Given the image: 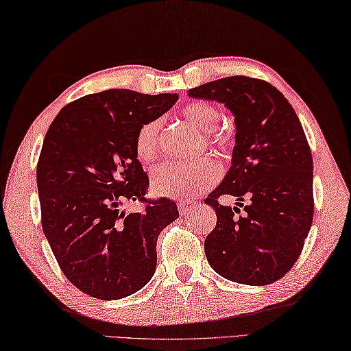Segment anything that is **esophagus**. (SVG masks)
Masks as SVG:
<instances>
[{
    "label": "esophagus",
    "mask_w": 351,
    "mask_h": 351,
    "mask_svg": "<svg viewBox=\"0 0 351 351\" xmlns=\"http://www.w3.org/2000/svg\"><path fill=\"white\" fill-rule=\"evenodd\" d=\"M178 206V212H180V215H188V213L192 210V207L195 204L194 203H188V202H180L177 204Z\"/></svg>",
    "instance_id": "esophagus-1"
}]
</instances>
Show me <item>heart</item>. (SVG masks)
<instances>
[{"label":"heart","instance_id":"1","mask_svg":"<svg viewBox=\"0 0 351 351\" xmlns=\"http://www.w3.org/2000/svg\"><path fill=\"white\" fill-rule=\"evenodd\" d=\"M184 119L194 124L199 132L209 133L213 147L226 149L230 145V134L219 128L221 112L215 104L206 101L191 103L182 110ZM162 121L153 119L142 125L134 138V152L142 163H152L160 153ZM221 169L218 162L203 159L194 163L171 162L156 168L152 177V186L156 194L169 198H192L212 188L218 182Z\"/></svg>","mask_w":351,"mask_h":351}]
</instances>
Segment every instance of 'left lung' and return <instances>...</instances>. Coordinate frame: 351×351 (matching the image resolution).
<instances>
[{"label": "left lung", "mask_w": 351, "mask_h": 351, "mask_svg": "<svg viewBox=\"0 0 351 351\" xmlns=\"http://www.w3.org/2000/svg\"><path fill=\"white\" fill-rule=\"evenodd\" d=\"M189 97L223 103L234 115L232 167L206 204L217 212L204 253L228 280L269 285L302 254L313 218V162L302 123L288 99L261 78L232 75L189 89ZM223 195L238 208L219 205Z\"/></svg>", "instance_id": "obj_1"}]
</instances>
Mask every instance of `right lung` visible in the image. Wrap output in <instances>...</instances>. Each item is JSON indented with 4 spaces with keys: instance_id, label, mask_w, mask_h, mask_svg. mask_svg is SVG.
Here are the masks:
<instances>
[{
    "instance_id": "right-lung-1",
    "label": "right lung",
    "mask_w": 351,
    "mask_h": 351,
    "mask_svg": "<svg viewBox=\"0 0 351 351\" xmlns=\"http://www.w3.org/2000/svg\"><path fill=\"white\" fill-rule=\"evenodd\" d=\"M177 99L103 90L66 104L48 128L36 169L42 228L62 273L84 294L124 298L154 274L157 238L178 210L165 197H145L134 138ZM132 201L145 210L125 214Z\"/></svg>"
}]
</instances>
